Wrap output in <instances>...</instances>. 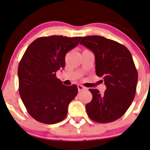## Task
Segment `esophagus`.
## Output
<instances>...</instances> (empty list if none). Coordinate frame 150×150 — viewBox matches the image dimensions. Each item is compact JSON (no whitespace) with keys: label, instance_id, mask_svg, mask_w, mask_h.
<instances>
[{"label":"esophagus","instance_id":"1","mask_svg":"<svg viewBox=\"0 0 150 150\" xmlns=\"http://www.w3.org/2000/svg\"><path fill=\"white\" fill-rule=\"evenodd\" d=\"M77 88H78L79 92H80V91H81L85 90V89H86V88H85L84 86H82V85H80V84L77 85Z\"/></svg>","mask_w":150,"mask_h":150}]
</instances>
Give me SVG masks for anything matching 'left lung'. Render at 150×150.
<instances>
[{"label":"left lung","instance_id":"8db88e82","mask_svg":"<svg viewBox=\"0 0 150 150\" xmlns=\"http://www.w3.org/2000/svg\"><path fill=\"white\" fill-rule=\"evenodd\" d=\"M80 44L94 53L96 75L107 87L103 94L89 89L93 98L86 105L87 114L95 122H113L125 114L135 97L138 73L132 54L125 45L100 36L84 37Z\"/></svg>","mask_w":150,"mask_h":150}]
</instances>
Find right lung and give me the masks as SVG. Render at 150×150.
<instances>
[{"mask_svg": "<svg viewBox=\"0 0 150 150\" xmlns=\"http://www.w3.org/2000/svg\"><path fill=\"white\" fill-rule=\"evenodd\" d=\"M80 37H39L30 44L18 64V91L29 114L44 124L64 120L77 96L75 84L65 86L56 72L65 67L66 53L76 47Z\"/></svg>", "mask_w": 150, "mask_h": 150, "instance_id": "1", "label": "right lung"}]
</instances>
